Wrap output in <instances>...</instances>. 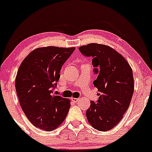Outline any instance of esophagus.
Segmentation results:
<instances>
[{
	"instance_id": "obj_1",
	"label": "esophagus",
	"mask_w": 152,
	"mask_h": 152,
	"mask_svg": "<svg viewBox=\"0 0 152 152\" xmlns=\"http://www.w3.org/2000/svg\"><path fill=\"white\" fill-rule=\"evenodd\" d=\"M71 101H72L73 102L76 103V102H78V101H79V99H78V98H71Z\"/></svg>"
}]
</instances>
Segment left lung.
I'll use <instances>...</instances> for the list:
<instances>
[{"label": "left lung", "mask_w": 152, "mask_h": 152, "mask_svg": "<svg viewBox=\"0 0 152 152\" xmlns=\"http://www.w3.org/2000/svg\"><path fill=\"white\" fill-rule=\"evenodd\" d=\"M78 49L84 56L92 57L94 72L98 75L94 85L99 97L96 103L91 101L86 118L96 129L109 131L129 106L134 89L132 68L121 54L106 45L89 43Z\"/></svg>", "instance_id": "1"}]
</instances>
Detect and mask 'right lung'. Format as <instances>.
<instances>
[{"label": "right lung", "mask_w": 152, "mask_h": 152, "mask_svg": "<svg viewBox=\"0 0 152 152\" xmlns=\"http://www.w3.org/2000/svg\"><path fill=\"white\" fill-rule=\"evenodd\" d=\"M75 47H42L31 51L23 61L15 78L20 105L35 126L52 131L60 126L70 109V100L54 96L62 66Z\"/></svg>", "instance_id": "add662e5"}]
</instances>
